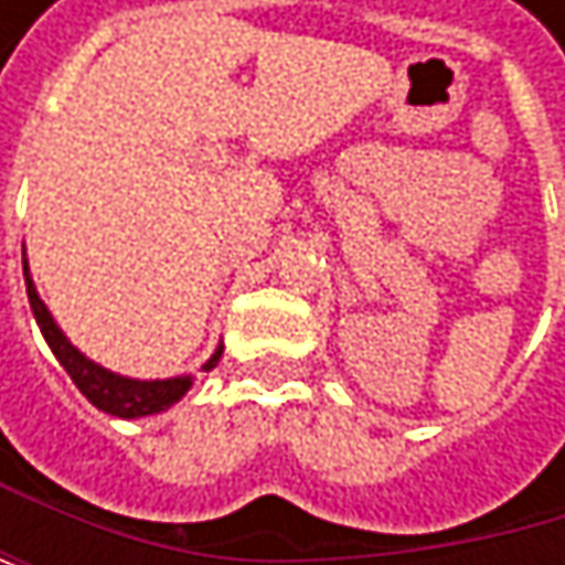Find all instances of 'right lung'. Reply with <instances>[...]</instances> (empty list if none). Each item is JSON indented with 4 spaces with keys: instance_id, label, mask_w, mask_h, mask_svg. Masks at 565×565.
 <instances>
[{
    "instance_id": "obj_1",
    "label": "right lung",
    "mask_w": 565,
    "mask_h": 565,
    "mask_svg": "<svg viewBox=\"0 0 565 565\" xmlns=\"http://www.w3.org/2000/svg\"><path fill=\"white\" fill-rule=\"evenodd\" d=\"M22 271H25V290H29V303H32V313H35V323L45 337V343L52 347L55 360L64 366V373L74 380V386L84 393V398L90 405H97L100 412L107 415H117V418H147V415H157V412H167L170 405H175L182 395L192 390L195 376L185 373V376H170V380H134V376H120L100 363H94L90 356H84L67 337L64 330L57 327V320L52 317V310L45 307V300L39 297V287L32 281V271H29V258H22ZM222 356V347L205 360L202 370H212Z\"/></svg>"
}]
</instances>
